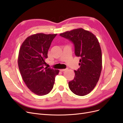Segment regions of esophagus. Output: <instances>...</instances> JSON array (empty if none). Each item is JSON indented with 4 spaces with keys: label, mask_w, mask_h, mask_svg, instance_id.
<instances>
[{
    "label": "esophagus",
    "mask_w": 123,
    "mask_h": 123,
    "mask_svg": "<svg viewBox=\"0 0 123 123\" xmlns=\"http://www.w3.org/2000/svg\"><path fill=\"white\" fill-rule=\"evenodd\" d=\"M67 70H68V68H66V69H61L60 71L64 72V71H66Z\"/></svg>",
    "instance_id": "34e87169"
}]
</instances>
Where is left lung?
<instances>
[{
  "label": "left lung",
  "mask_w": 123,
  "mask_h": 123,
  "mask_svg": "<svg viewBox=\"0 0 123 123\" xmlns=\"http://www.w3.org/2000/svg\"><path fill=\"white\" fill-rule=\"evenodd\" d=\"M59 35L73 43L75 55L80 57V67L74 71L75 75L69 82V87L77 95H87L95 87L102 71V51L98 40L91 32L82 28Z\"/></svg>",
  "instance_id": "1"
}]
</instances>
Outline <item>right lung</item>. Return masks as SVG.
Returning a JSON list of instances; mask_svg holds the SVG:
<instances>
[{
  "instance_id": "obj_1",
  "label": "right lung",
  "mask_w": 123,
  "mask_h": 123,
  "mask_svg": "<svg viewBox=\"0 0 123 123\" xmlns=\"http://www.w3.org/2000/svg\"><path fill=\"white\" fill-rule=\"evenodd\" d=\"M55 34L38 33L29 36L20 48L18 65L24 82L34 93L46 95L53 88L58 70L44 68L48 52Z\"/></svg>"
}]
</instances>
